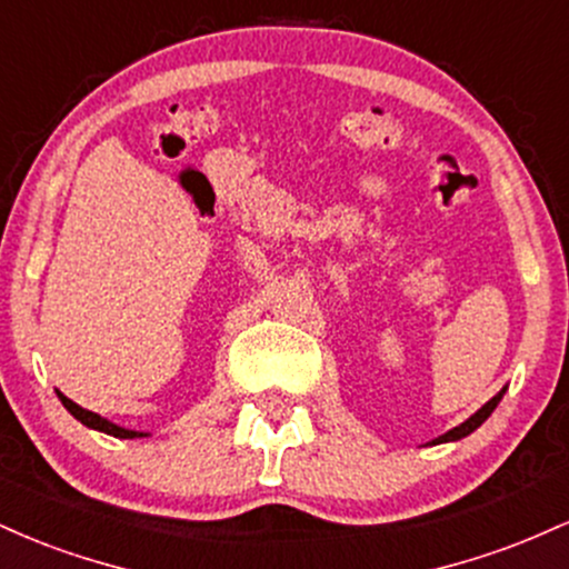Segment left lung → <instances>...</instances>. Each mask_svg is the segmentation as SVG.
Wrapping results in <instances>:
<instances>
[{"label": "left lung", "mask_w": 569, "mask_h": 569, "mask_svg": "<svg viewBox=\"0 0 569 569\" xmlns=\"http://www.w3.org/2000/svg\"><path fill=\"white\" fill-rule=\"evenodd\" d=\"M502 393H506V390H500V393H498V396H492V398H489V401L485 403V407H481L479 411H476V415H471V417H468V420H466V422H462V426H457V428H452V430H449V433H443V436H439V439H436L433 443H443V441H457V439H462V436L473 433V430H476V428H479V426H481V422H485L489 415H492V411H495V407H498V403H500V398H502Z\"/></svg>", "instance_id": "left-lung-1"}]
</instances>
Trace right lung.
Returning a JSON list of instances; mask_svg holds the SVG:
<instances>
[{
  "label": "right lung",
  "instance_id": "add662e5",
  "mask_svg": "<svg viewBox=\"0 0 569 569\" xmlns=\"http://www.w3.org/2000/svg\"><path fill=\"white\" fill-rule=\"evenodd\" d=\"M58 398H61L63 407H67V409L71 411V415H74L77 420L82 422V426L96 428V430H103V433L114 436V439H139V436H147V433H139V430H126V428L114 426V422H109V420H103V417H98L96 411H88V409L77 407V403L71 401V398L63 396V393H58Z\"/></svg>",
  "mask_w": 569,
  "mask_h": 569
}]
</instances>
